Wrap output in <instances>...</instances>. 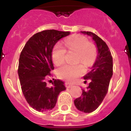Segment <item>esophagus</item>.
<instances>
[{
	"instance_id": "34e87169",
	"label": "esophagus",
	"mask_w": 131,
	"mask_h": 131,
	"mask_svg": "<svg viewBox=\"0 0 131 131\" xmlns=\"http://www.w3.org/2000/svg\"><path fill=\"white\" fill-rule=\"evenodd\" d=\"M65 86H66V87L67 88H71V87H72V86H73L71 84H69V83H68V82H66Z\"/></svg>"
}]
</instances>
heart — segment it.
Returning a JSON list of instances; mask_svg holds the SVG:
<instances>
[{
  "label": "heart",
  "mask_w": 131,
  "mask_h": 131,
  "mask_svg": "<svg viewBox=\"0 0 131 131\" xmlns=\"http://www.w3.org/2000/svg\"><path fill=\"white\" fill-rule=\"evenodd\" d=\"M66 47L69 51L77 52V62H82L86 67L91 65L96 58V49L90 43L87 38L82 35L70 37L65 42ZM66 49L60 43L56 44L52 49L51 58L56 65H60L64 62ZM84 73V67L81 64H65L57 70L58 77L69 82H73Z\"/></svg>",
  "instance_id": "1"
}]
</instances>
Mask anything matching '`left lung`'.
Returning <instances> with one entry per match:
<instances>
[{"label": "left lung", "instance_id": "obj_1", "mask_svg": "<svg viewBox=\"0 0 131 131\" xmlns=\"http://www.w3.org/2000/svg\"><path fill=\"white\" fill-rule=\"evenodd\" d=\"M81 32L92 38L96 46L97 56L91 71L84 76V80L90 81L89 86L83 90L82 96L74 101V104L81 112L91 113L99 107L107 93L113 75V58L108 46L99 37L92 32Z\"/></svg>", "mask_w": 131, "mask_h": 131}]
</instances>
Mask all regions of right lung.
Here are the masks:
<instances>
[{
	"label": "right lung",
	"instance_id": "1",
	"mask_svg": "<svg viewBox=\"0 0 131 131\" xmlns=\"http://www.w3.org/2000/svg\"><path fill=\"white\" fill-rule=\"evenodd\" d=\"M69 32L46 30L34 35L26 42L19 59L18 75L26 101L38 112H47L55 107L60 92L66 90L64 82L55 80L48 87L45 79L54 69L51 52L54 45Z\"/></svg>",
	"mask_w": 131,
	"mask_h": 131
}]
</instances>
